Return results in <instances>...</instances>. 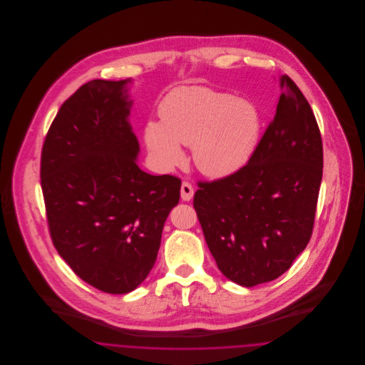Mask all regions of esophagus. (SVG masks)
Returning a JSON list of instances; mask_svg holds the SVG:
<instances>
[{
  "label": "esophagus",
  "instance_id": "obj_1",
  "mask_svg": "<svg viewBox=\"0 0 365 365\" xmlns=\"http://www.w3.org/2000/svg\"><path fill=\"white\" fill-rule=\"evenodd\" d=\"M194 194V189L189 182H183L182 187H180V197L183 201H190Z\"/></svg>",
  "mask_w": 365,
  "mask_h": 365
}]
</instances>
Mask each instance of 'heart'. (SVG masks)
I'll list each match as a JSON object with an SVG mask.
<instances>
[{
	"label": "heart",
	"instance_id": "b5f03b06",
	"mask_svg": "<svg viewBox=\"0 0 365 365\" xmlns=\"http://www.w3.org/2000/svg\"><path fill=\"white\" fill-rule=\"evenodd\" d=\"M161 122L145 125V142L164 165L182 161V145L192 146L195 167L210 178L237 173L259 143L261 116L256 105L209 87H182L160 106Z\"/></svg>",
	"mask_w": 365,
	"mask_h": 365
}]
</instances>
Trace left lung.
<instances>
[{
    "instance_id": "1",
    "label": "left lung",
    "mask_w": 365,
    "mask_h": 365,
    "mask_svg": "<svg viewBox=\"0 0 365 365\" xmlns=\"http://www.w3.org/2000/svg\"><path fill=\"white\" fill-rule=\"evenodd\" d=\"M277 115L234 174L198 182L192 205L226 278L252 287L284 274L312 237L323 143L309 103L283 75Z\"/></svg>"
}]
</instances>
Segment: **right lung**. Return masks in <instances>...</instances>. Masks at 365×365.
<instances>
[{"instance_id": "obj_1", "label": "right lung", "mask_w": 365, "mask_h": 365, "mask_svg": "<svg viewBox=\"0 0 365 365\" xmlns=\"http://www.w3.org/2000/svg\"><path fill=\"white\" fill-rule=\"evenodd\" d=\"M125 81L96 79L57 112L41 155V186L53 245L93 287L125 294L156 262L180 179L143 173Z\"/></svg>"}]
</instances>
